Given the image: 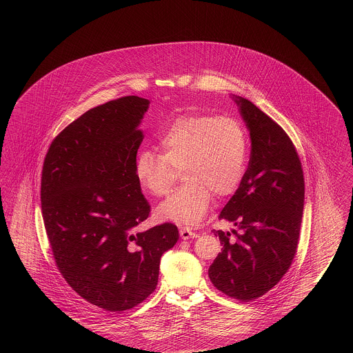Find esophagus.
<instances>
[{
    "mask_svg": "<svg viewBox=\"0 0 353 353\" xmlns=\"http://www.w3.org/2000/svg\"><path fill=\"white\" fill-rule=\"evenodd\" d=\"M180 236H181L183 239H189V238H197L199 234L194 233V232H192L189 228H181V229H180Z\"/></svg>",
    "mask_w": 353,
    "mask_h": 353,
    "instance_id": "1",
    "label": "esophagus"
}]
</instances>
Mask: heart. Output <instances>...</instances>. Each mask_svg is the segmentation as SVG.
<instances>
[{"label": "heart", "instance_id": "b5f03b06", "mask_svg": "<svg viewBox=\"0 0 353 353\" xmlns=\"http://www.w3.org/2000/svg\"><path fill=\"white\" fill-rule=\"evenodd\" d=\"M160 153L144 150L134 161L137 183L154 197L167 196L183 170L184 185L157 208V219L194 226L205 217L212 194L226 197L241 184L248 136L232 117L188 114L173 119L157 137Z\"/></svg>", "mask_w": 353, "mask_h": 353}]
</instances>
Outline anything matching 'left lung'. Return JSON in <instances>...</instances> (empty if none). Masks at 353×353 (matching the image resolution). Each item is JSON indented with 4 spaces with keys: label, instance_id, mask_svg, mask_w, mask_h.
<instances>
[{
    "label": "left lung",
    "instance_id": "1",
    "mask_svg": "<svg viewBox=\"0 0 353 353\" xmlns=\"http://www.w3.org/2000/svg\"><path fill=\"white\" fill-rule=\"evenodd\" d=\"M250 131L252 153L239 188L219 219L239 233L214 232L222 245L209 268L213 285L229 298H261L290 269L299 242L304 205L302 163L285 130L252 101L236 98Z\"/></svg>",
    "mask_w": 353,
    "mask_h": 353
}]
</instances>
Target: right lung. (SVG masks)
<instances>
[{"instance_id":"obj_1","label":"right lung","mask_w":353,"mask_h":353,"mask_svg":"<svg viewBox=\"0 0 353 353\" xmlns=\"http://www.w3.org/2000/svg\"><path fill=\"white\" fill-rule=\"evenodd\" d=\"M150 101L123 97L88 110L51 141L41 206L55 265L87 302L111 312L134 308L154 291L160 258L179 239L165 222L132 229L151 206L134 174Z\"/></svg>"}]
</instances>
